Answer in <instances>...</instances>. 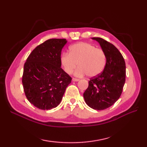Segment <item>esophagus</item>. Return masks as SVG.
Returning a JSON list of instances; mask_svg holds the SVG:
<instances>
[{
    "instance_id": "obj_1",
    "label": "esophagus",
    "mask_w": 147,
    "mask_h": 147,
    "mask_svg": "<svg viewBox=\"0 0 147 147\" xmlns=\"http://www.w3.org/2000/svg\"><path fill=\"white\" fill-rule=\"evenodd\" d=\"M72 80H73V82H78V81L80 80V79H78V78H73L72 79Z\"/></svg>"
}]
</instances>
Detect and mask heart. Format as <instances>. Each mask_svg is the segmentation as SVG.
Wrapping results in <instances>:
<instances>
[{"label":"heart","mask_w":147,"mask_h":147,"mask_svg":"<svg viewBox=\"0 0 147 147\" xmlns=\"http://www.w3.org/2000/svg\"><path fill=\"white\" fill-rule=\"evenodd\" d=\"M61 63L67 74H70L75 69L77 64L79 67L75 71L76 76L95 77L100 74L106 65V55L101 49L86 42H80L69 48V54L61 55Z\"/></svg>","instance_id":"b5f03b06"}]
</instances>
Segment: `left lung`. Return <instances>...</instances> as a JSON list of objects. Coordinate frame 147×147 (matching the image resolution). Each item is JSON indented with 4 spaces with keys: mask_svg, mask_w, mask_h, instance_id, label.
<instances>
[{
    "mask_svg": "<svg viewBox=\"0 0 147 147\" xmlns=\"http://www.w3.org/2000/svg\"><path fill=\"white\" fill-rule=\"evenodd\" d=\"M97 41L106 55V65L98 76L90 78L83 93L86 104L95 110H104L119 98L126 80V64L123 55L112 43L98 37Z\"/></svg>",
    "mask_w": 147,
    "mask_h": 147,
    "instance_id": "left-lung-1",
    "label": "left lung"
}]
</instances>
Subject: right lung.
Listing matches in <instances>:
<instances>
[{
	"mask_svg": "<svg viewBox=\"0 0 147 147\" xmlns=\"http://www.w3.org/2000/svg\"><path fill=\"white\" fill-rule=\"evenodd\" d=\"M65 39L53 38L37 46L24 65L22 78L28 101L42 110H50L60 104L71 78L62 69L60 61Z\"/></svg>",
	"mask_w": 147,
	"mask_h": 147,
	"instance_id": "obj_1",
	"label": "right lung"
}]
</instances>
